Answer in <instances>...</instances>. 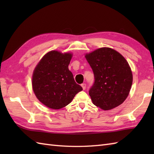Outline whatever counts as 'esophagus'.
<instances>
[{
	"label": "esophagus",
	"instance_id": "esophagus-1",
	"mask_svg": "<svg viewBox=\"0 0 154 154\" xmlns=\"http://www.w3.org/2000/svg\"><path fill=\"white\" fill-rule=\"evenodd\" d=\"M81 87H82L83 89V90H85V89H86V84H85V83H83V84H81Z\"/></svg>",
	"mask_w": 154,
	"mask_h": 154
}]
</instances>
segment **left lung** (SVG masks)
Masks as SVG:
<instances>
[{"label": "left lung", "instance_id": "8db88e82", "mask_svg": "<svg viewBox=\"0 0 154 154\" xmlns=\"http://www.w3.org/2000/svg\"><path fill=\"white\" fill-rule=\"evenodd\" d=\"M85 58L94 77L89 92L93 103L104 110L119 106L128 96L133 80L126 59L109 48L97 49Z\"/></svg>", "mask_w": 154, "mask_h": 154}]
</instances>
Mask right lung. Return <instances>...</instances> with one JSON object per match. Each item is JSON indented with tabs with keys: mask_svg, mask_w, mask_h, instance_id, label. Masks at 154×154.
<instances>
[{
	"mask_svg": "<svg viewBox=\"0 0 154 154\" xmlns=\"http://www.w3.org/2000/svg\"><path fill=\"white\" fill-rule=\"evenodd\" d=\"M70 53L51 51L36 65L32 75V88L37 99L52 109H60L69 104L75 94L83 90L75 83L69 70Z\"/></svg>",
	"mask_w": 154,
	"mask_h": 154,
	"instance_id": "obj_1",
	"label": "right lung"
}]
</instances>
